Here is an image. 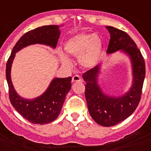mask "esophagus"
Returning a JSON list of instances; mask_svg holds the SVG:
<instances>
[{
  "instance_id": "34e87169",
  "label": "esophagus",
  "mask_w": 151,
  "mask_h": 151,
  "mask_svg": "<svg viewBox=\"0 0 151 151\" xmlns=\"http://www.w3.org/2000/svg\"><path fill=\"white\" fill-rule=\"evenodd\" d=\"M73 82H82V79L81 78H80V76H74L73 77Z\"/></svg>"
}]
</instances>
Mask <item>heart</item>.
Returning <instances> with one entry per match:
<instances>
[{
    "label": "heart",
    "mask_w": 151,
    "mask_h": 151,
    "mask_svg": "<svg viewBox=\"0 0 151 151\" xmlns=\"http://www.w3.org/2000/svg\"><path fill=\"white\" fill-rule=\"evenodd\" d=\"M64 50L69 56L78 57L80 65L84 68H91L101 57L103 41L94 33H82L74 35L64 44ZM60 59L64 66H71L68 57L60 54Z\"/></svg>",
    "instance_id": "heart-1"
}]
</instances>
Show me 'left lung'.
Listing matches in <instances>:
<instances>
[{
	"mask_svg": "<svg viewBox=\"0 0 151 151\" xmlns=\"http://www.w3.org/2000/svg\"><path fill=\"white\" fill-rule=\"evenodd\" d=\"M110 34L106 54L116 51L125 54L131 60L132 84L123 95H108L102 91L98 84L101 63L82 76L85 84V98L92 119L97 124L110 127L130 116L139 104L145 78V63L134 41L126 32L112 26H106Z\"/></svg>",
	"mask_w": 151,
	"mask_h": 151,
	"instance_id": "obj_1",
	"label": "left lung"
}]
</instances>
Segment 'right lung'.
Wrapping results in <instances>:
<instances>
[{"label":"right lung","instance_id":"add662e5","mask_svg":"<svg viewBox=\"0 0 151 151\" xmlns=\"http://www.w3.org/2000/svg\"><path fill=\"white\" fill-rule=\"evenodd\" d=\"M59 26H44L31 30L21 37L13 47L6 66V78L11 104L22 117L32 123H50L55 120L62 109L66 96L71 89V77L54 78L41 95L26 99L17 94L11 80L12 63L16 53L29 45H45L55 48L59 39Z\"/></svg>","mask_w":151,"mask_h":151}]
</instances>
